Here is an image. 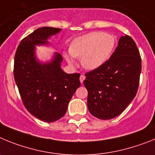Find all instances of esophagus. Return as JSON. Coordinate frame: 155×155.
I'll use <instances>...</instances> for the list:
<instances>
[{"mask_svg": "<svg viewBox=\"0 0 155 155\" xmlns=\"http://www.w3.org/2000/svg\"><path fill=\"white\" fill-rule=\"evenodd\" d=\"M85 78H86V76H84V75H81L80 76V78H79V80H80V83H83V81H84Z\"/></svg>", "mask_w": 155, "mask_h": 155, "instance_id": "1", "label": "esophagus"}]
</instances>
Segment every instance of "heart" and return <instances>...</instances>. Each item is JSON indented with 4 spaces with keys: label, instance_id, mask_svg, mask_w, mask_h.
Instances as JSON below:
<instances>
[{
    "label": "heart",
    "instance_id": "obj_1",
    "mask_svg": "<svg viewBox=\"0 0 155 155\" xmlns=\"http://www.w3.org/2000/svg\"><path fill=\"white\" fill-rule=\"evenodd\" d=\"M114 46L115 38L112 35L93 31L75 38L65 57L69 65L76 64L75 58H81L85 69L94 70L108 60Z\"/></svg>",
    "mask_w": 155,
    "mask_h": 155
}]
</instances>
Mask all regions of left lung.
Masks as SVG:
<instances>
[{
  "instance_id": "1",
  "label": "left lung",
  "mask_w": 155,
  "mask_h": 155,
  "mask_svg": "<svg viewBox=\"0 0 155 155\" xmlns=\"http://www.w3.org/2000/svg\"><path fill=\"white\" fill-rule=\"evenodd\" d=\"M140 72L141 58L136 43L129 35L121 36L110 58L85 74L90 114L102 120L120 115L136 96Z\"/></svg>"
}]
</instances>
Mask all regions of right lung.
<instances>
[{"label": "right lung", "instance_id": "1", "mask_svg": "<svg viewBox=\"0 0 155 155\" xmlns=\"http://www.w3.org/2000/svg\"><path fill=\"white\" fill-rule=\"evenodd\" d=\"M61 30L51 27L36 29L21 40L15 56L14 77L23 104L31 115L44 122L62 117L80 86L79 73L68 74L61 69L63 58L59 53L55 52L45 63L35 57V45L48 44V38Z\"/></svg>", "mask_w": 155, "mask_h": 155}]
</instances>
